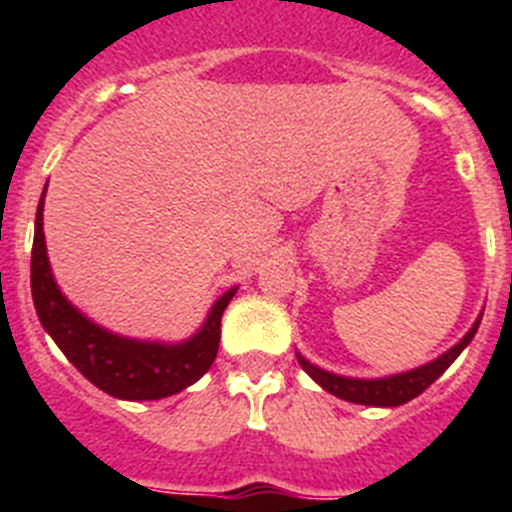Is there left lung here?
I'll list each match as a JSON object with an SVG mask.
<instances>
[{"instance_id": "obj_1", "label": "left lung", "mask_w": 512, "mask_h": 512, "mask_svg": "<svg viewBox=\"0 0 512 512\" xmlns=\"http://www.w3.org/2000/svg\"><path fill=\"white\" fill-rule=\"evenodd\" d=\"M479 320L472 325V330H469L467 336L461 338L454 348H449L446 354L438 356L436 361L420 366V369H413V372L395 374V377H387V379L336 377V374L323 372V369H318V366H312L310 361L302 359L300 354H297V361H300L302 369H305V372L310 374V377L315 379L320 387H323V390H328L330 395H336V397H341V400H348V402H356V405L395 408V405H405V402H410L413 397H418L420 392L428 390V387H431V384L436 382V379L441 377V374L446 372L451 364H454L456 356H459L461 351L467 348V343L472 341L474 333H477Z\"/></svg>"}]
</instances>
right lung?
Instances as JSON below:
<instances>
[{
	"instance_id": "1",
	"label": "right lung",
	"mask_w": 512,
	"mask_h": 512,
	"mask_svg": "<svg viewBox=\"0 0 512 512\" xmlns=\"http://www.w3.org/2000/svg\"><path fill=\"white\" fill-rule=\"evenodd\" d=\"M43 197L35 215L30 289H33L40 323L61 348L63 356L94 387L120 400H161L197 382L215 361L217 346H220V318L228 302L233 300L235 289H228L212 305L207 323L187 343L164 346V343H143L112 336L84 318L74 305H69L53 282L48 256H45Z\"/></svg>"
}]
</instances>
